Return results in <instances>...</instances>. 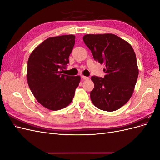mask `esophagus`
Returning <instances> with one entry per match:
<instances>
[{"mask_svg": "<svg viewBox=\"0 0 160 160\" xmlns=\"http://www.w3.org/2000/svg\"><path fill=\"white\" fill-rule=\"evenodd\" d=\"M81 77H82V78H83L84 80H88V79H89V77H86V76H82Z\"/></svg>", "mask_w": 160, "mask_h": 160, "instance_id": "34e87169", "label": "esophagus"}]
</instances>
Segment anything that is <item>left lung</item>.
I'll return each mask as SVG.
<instances>
[{
    "label": "left lung",
    "instance_id": "8db88e82",
    "mask_svg": "<svg viewBox=\"0 0 160 160\" xmlns=\"http://www.w3.org/2000/svg\"><path fill=\"white\" fill-rule=\"evenodd\" d=\"M83 39L94 59L105 67L103 78L91 77L94 83L90 93L91 101L101 110H118L129 100L138 79L139 71L133 48L113 34H88Z\"/></svg>",
    "mask_w": 160,
    "mask_h": 160
}]
</instances>
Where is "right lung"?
Segmentation results:
<instances>
[{"label": "right lung", "instance_id": "obj_1", "mask_svg": "<svg viewBox=\"0 0 160 160\" xmlns=\"http://www.w3.org/2000/svg\"><path fill=\"white\" fill-rule=\"evenodd\" d=\"M72 35L50 37L31 52L27 64V81L33 95L45 108L59 110L69 105L80 76L63 75L75 45Z\"/></svg>", "mask_w": 160, "mask_h": 160}]
</instances>
